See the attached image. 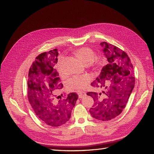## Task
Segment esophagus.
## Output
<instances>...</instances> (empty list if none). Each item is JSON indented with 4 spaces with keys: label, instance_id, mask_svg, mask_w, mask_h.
I'll return each instance as SVG.
<instances>
[{
    "label": "esophagus",
    "instance_id": "esophagus-1",
    "mask_svg": "<svg viewBox=\"0 0 154 154\" xmlns=\"http://www.w3.org/2000/svg\"><path fill=\"white\" fill-rule=\"evenodd\" d=\"M86 96V93L84 91H80L78 92V97L79 98H82Z\"/></svg>",
    "mask_w": 154,
    "mask_h": 154
}]
</instances>
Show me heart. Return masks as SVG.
Listing matches in <instances>:
<instances>
[{
    "label": "heart",
    "instance_id": "heart-1",
    "mask_svg": "<svg viewBox=\"0 0 154 154\" xmlns=\"http://www.w3.org/2000/svg\"><path fill=\"white\" fill-rule=\"evenodd\" d=\"M75 54L76 57L80 59L81 61L86 66L92 64L93 66H99L101 64V60L96 58V53L91 48L88 47H84L78 49L76 51ZM60 60H58V63L57 67L59 65ZM91 80V76L89 74H83V75H74L70 78L67 80V86L69 89L71 91H78L82 90L85 88L88 83Z\"/></svg>",
    "mask_w": 154,
    "mask_h": 154
}]
</instances>
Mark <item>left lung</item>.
<instances>
[{"label": "left lung", "instance_id": "obj_1", "mask_svg": "<svg viewBox=\"0 0 154 154\" xmlns=\"http://www.w3.org/2000/svg\"><path fill=\"white\" fill-rule=\"evenodd\" d=\"M100 45L109 63L101 70L99 76L91 83L93 87H105V91L98 94L88 92L94 99V105L89 112L93 118L109 121L122 112L134 87L133 66L127 54L115 45L103 42Z\"/></svg>", "mask_w": 154, "mask_h": 154}]
</instances>
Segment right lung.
<instances>
[{
    "mask_svg": "<svg viewBox=\"0 0 154 154\" xmlns=\"http://www.w3.org/2000/svg\"><path fill=\"white\" fill-rule=\"evenodd\" d=\"M58 55L57 49H54L36 57L29 69L27 80V96L35 114L44 123L54 127L69 120L78 98L76 93L71 92L65 98L58 100V92L63 88L59 74L53 68Z\"/></svg>",
    "mask_w": 154,
    "mask_h": 154,
    "instance_id": "obj_1",
    "label": "right lung"
}]
</instances>
